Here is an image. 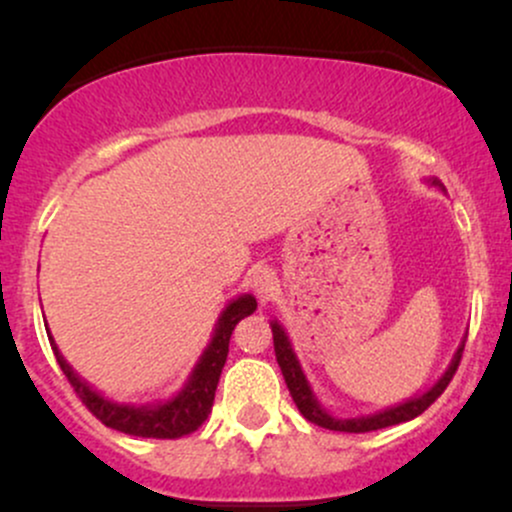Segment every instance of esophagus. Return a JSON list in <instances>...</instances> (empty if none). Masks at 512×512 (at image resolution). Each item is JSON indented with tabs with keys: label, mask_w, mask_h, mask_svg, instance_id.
Masks as SVG:
<instances>
[{
	"label": "esophagus",
	"mask_w": 512,
	"mask_h": 512,
	"mask_svg": "<svg viewBox=\"0 0 512 512\" xmlns=\"http://www.w3.org/2000/svg\"><path fill=\"white\" fill-rule=\"evenodd\" d=\"M250 286H252V291L257 293V298L264 303V301H269L276 291H279V276H276L272 269L262 267V269H257L255 276H252Z\"/></svg>",
	"instance_id": "34e87169"
}]
</instances>
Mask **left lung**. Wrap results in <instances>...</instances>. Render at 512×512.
I'll return each mask as SVG.
<instances>
[{"mask_svg": "<svg viewBox=\"0 0 512 512\" xmlns=\"http://www.w3.org/2000/svg\"><path fill=\"white\" fill-rule=\"evenodd\" d=\"M426 182L431 187H438V190L445 192L443 182H440L438 178H428ZM269 327H272V337H274L276 363H279L281 375H284L286 387H289V392H291L293 402H296L298 411H301V414L310 421V424L330 428V431H342V433L378 431V428L404 424V421H411V419H416L419 414H424V411L431 407V404L436 402L440 395H443V390L448 387L452 375H455L457 366H460L462 351H464V339H467V337H462V342H460V346H457L455 354H452L448 368H445V373L440 375V378L431 387H426L424 392H419V395L404 399V402H399V404H392V407L375 411V414L356 416V419H337V416H332L330 411L322 407L320 399L315 397L313 387H310L308 378H305V370L301 366V361H298L296 351H293L289 332L284 330V325H281L279 320H272V322H269Z\"/></svg>", "mask_w": 512, "mask_h": 512, "instance_id": "obj_1", "label": "left lung"}]
</instances>
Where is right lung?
I'll list each match as a JSON object with an SVG mask.
<instances>
[{
    "label": "right lung",
    "mask_w": 512,
    "mask_h": 512,
    "mask_svg": "<svg viewBox=\"0 0 512 512\" xmlns=\"http://www.w3.org/2000/svg\"><path fill=\"white\" fill-rule=\"evenodd\" d=\"M255 310L257 301L252 293H243V296L228 301L226 308L221 310L219 320H216L207 349L202 351V356H199V361L195 363V368H192L185 385H182L173 397L154 404H122L101 395L98 390H93V387L88 385L67 361H64L55 339H52L50 327L48 337L52 351H55L57 356V363H60L62 373L67 375L69 385L74 387V392L81 397V402L86 404L88 411H91L96 419H101L105 426L139 438H182L187 436V433L197 431L211 414V404H214L216 385H219L223 363H226L231 334L236 330L238 322L243 320V317L255 313Z\"/></svg>",
    "instance_id": "1"
}]
</instances>
